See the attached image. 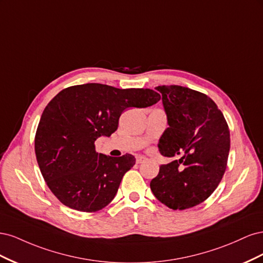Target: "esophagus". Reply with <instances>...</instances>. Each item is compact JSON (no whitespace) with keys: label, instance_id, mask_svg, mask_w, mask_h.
<instances>
[{"label":"esophagus","instance_id":"34e87169","mask_svg":"<svg viewBox=\"0 0 263 263\" xmlns=\"http://www.w3.org/2000/svg\"><path fill=\"white\" fill-rule=\"evenodd\" d=\"M147 160V159L145 158V157H142V156H137L136 157V162L138 163V164H140V163H142V162H145Z\"/></svg>","mask_w":263,"mask_h":263}]
</instances>
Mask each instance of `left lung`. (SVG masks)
<instances>
[{
    "instance_id": "1",
    "label": "left lung",
    "mask_w": 263,
    "mask_h": 263,
    "mask_svg": "<svg viewBox=\"0 0 263 263\" xmlns=\"http://www.w3.org/2000/svg\"><path fill=\"white\" fill-rule=\"evenodd\" d=\"M169 127L159 139L164 157L184 155L161 164L151 180L154 195L172 210L204 202L224 176L230 148L228 125L208 95L180 85H159Z\"/></svg>"
}]
</instances>
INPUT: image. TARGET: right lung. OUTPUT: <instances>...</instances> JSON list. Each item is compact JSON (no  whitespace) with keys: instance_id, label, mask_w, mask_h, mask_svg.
Returning a JSON list of instances; mask_svg holds the SVG:
<instances>
[{"instance_id":"add662e5","label":"right lung","mask_w":263,"mask_h":263,"mask_svg":"<svg viewBox=\"0 0 263 263\" xmlns=\"http://www.w3.org/2000/svg\"><path fill=\"white\" fill-rule=\"evenodd\" d=\"M159 100L160 94L150 89L86 83L67 87L48 103L36 132L35 154L47 185L62 204L97 212L112 202L136 159L98 154L94 142L117 129L126 108H145Z\"/></svg>"}]
</instances>
